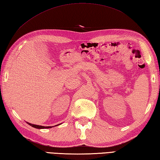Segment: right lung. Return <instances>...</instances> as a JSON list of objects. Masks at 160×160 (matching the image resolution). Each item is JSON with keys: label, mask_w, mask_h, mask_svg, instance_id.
Masks as SVG:
<instances>
[{"label": "right lung", "mask_w": 160, "mask_h": 160, "mask_svg": "<svg viewBox=\"0 0 160 160\" xmlns=\"http://www.w3.org/2000/svg\"><path fill=\"white\" fill-rule=\"evenodd\" d=\"M27 123L28 124H29L30 126L34 127V128L40 129H50V128H52V127H44V126H41V125H37V124H31V123H29V122H27ZM57 125H59V124H57ZM57 125H55V126H57Z\"/></svg>", "instance_id": "1"}]
</instances>
